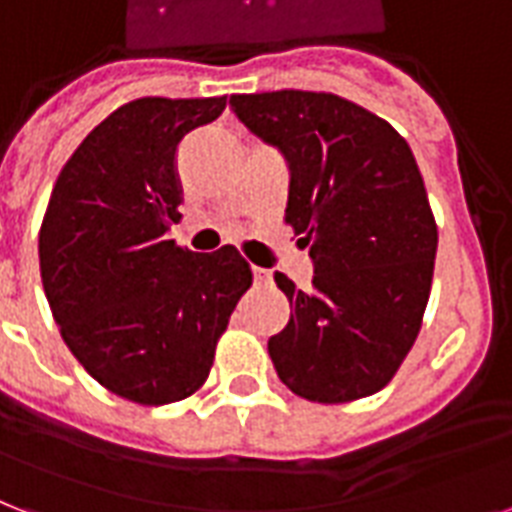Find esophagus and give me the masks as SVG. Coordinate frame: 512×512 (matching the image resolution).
I'll return each instance as SVG.
<instances>
[{
    "label": "esophagus",
    "mask_w": 512,
    "mask_h": 512,
    "mask_svg": "<svg viewBox=\"0 0 512 512\" xmlns=\"http://www.w3.org/2000/svg\"><path fill=\"white\" fill-rule=\"evenodd\" d=\"M253 283H256V285H269V283H272V272H269V269L253 267Z\"/></svg>",
    "instance_id": "1"
}]
</instances>
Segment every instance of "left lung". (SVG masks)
I'll list each match as a JSON object with an SVG mask.
<instances>
[{
	"label": "left lung",
	"mask_w": 512,
	"mask_h": 512,
	"mask_svg": "<svg viewBox=\"0 0 512 512\" xmlns=\"http://www.w3.org/2000/svg\"><path fill=\"white\" fill-rule=\"evenodd\" d=\"M245 128L277 146L291 186L285 224L315 264L310 291L275 272L291 301L269 358L291 392L350 403L390 384L414 347L433 285L438 227L406 138L342 95H232Z\"/></svg>",
	"instance_id": "8db88e82"
}]
</instances>
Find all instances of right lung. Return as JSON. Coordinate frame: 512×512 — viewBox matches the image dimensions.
I'll use <instances>...</instances> for the list:
<instances>
[{"label":"right lung","instance_id":"obj_1","mask_svg":"<svg viewBox=\"0 0 512 512\" xmlns=\"http://www.w3.org/2000/svg\"><path fill=\"white\" fill-rule=\"evenodd\" d=\"M219 98H136L95 125L58 173L39 272L71 355L106 390L165 406L200 390L229 315L253 283L237 248L165 240L181 221L178 144Z\"/></svg>","mask_w":512,"mask_h":512}]
</instances>
